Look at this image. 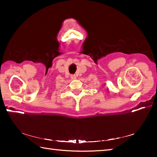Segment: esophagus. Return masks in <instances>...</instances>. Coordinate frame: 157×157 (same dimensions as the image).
Segmentation results:
<instances>
[{
  "instance_id": "esophagus-1",
  "label": "esophagus",
  "mask_w": 157,
  "mask_h": 157,
  "mask_svg": "<svg viewBox=\"0 0 157 157\" xmlns=\"http://www.w3.org/2000/svg\"><path fill=\"white\" fill-rule=\"evenodd\" d=\"M71 78L74 79H75V78H76V77H75V75H71Z\"/></svg>"
}]
</instances>
